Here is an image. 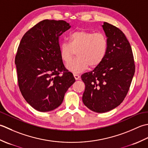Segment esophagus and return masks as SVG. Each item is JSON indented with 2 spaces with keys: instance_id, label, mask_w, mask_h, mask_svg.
Here are the masks:
<instances>
[{
  "instance_id": "esophagus-1",
  "label": "esophagus",
  "mask_w": 148,
  "mask_h": 148,
  "mask_svg": "<svg viewBox=\"0 0 148 148\" xmlns=\"http://www.w3.org/2000/svg\"><path fill=\"white\" fill-rule=\"evenodd\" d=\"M73 76L75 78V80H79L80 79V75L77 73H73Z\"/></svg>"
}]
</instances>
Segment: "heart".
<instances>
[{
	"mask_svg": "<svg viewBox=\"0 0 148 148\" xmlns=\"http://www.w3.org/2000/svg\"><path fill=\"white\" fill-rule=\"evenodd\" d=\"M68 42H63L59 47L60 57L68 63L77 52V59L66 65L69 71L79 73L90 67L94 68L103 61L107 50V40L101 32L93 33L84 30L72 32Z\"/></svg>",
	"mask_w": 148,
	"mask_h": 148,
	"instance_id": "obj_1",
	"label": "heart"
}]
</instances>
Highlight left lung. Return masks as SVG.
Returning <instances> with one entry per match:
<instances>
[{"label":"left lung","mask_w":148,"mask_h":148,"mask_svg":"<svg viewBox=\"0 0 148 148\" xmlns=\"http://www.w3.org/2000/svg\"><path fill=\"white\" fill-rule=\"evenodd\" d=\"M101 27L107 40L106 55L94 70L81 76L86 85L83 103L98 113L108 112L122 103L135 73L133 53L124 33L107 22Z\"/></svg>","instance_id":"1"}]
</instances>
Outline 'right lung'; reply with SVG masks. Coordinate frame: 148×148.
Here are the masks:
<instances>
[{
    "mask_svg": "<svg viewBox=\"0 0 148 148\" xmlns=\"http://www.w3.org/2000/svg\"><path fill=\"white\" fill-rule=\"evenodd\" d=\"M70 27L64 20H44L24 34L18 48L15 64L20 90L26 101L40 112L60 106L75 82L59 53V36Z\"/></svg>",
    "mask_w": 148,
    "mask_h": 148,
    "instance_id": "right-lung-1",
    "label": "right lung"
}]
</instances>
